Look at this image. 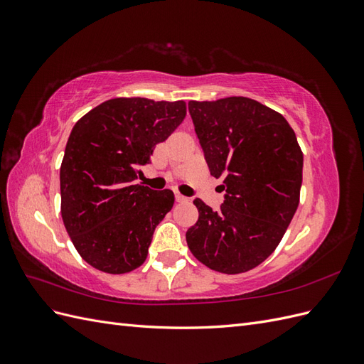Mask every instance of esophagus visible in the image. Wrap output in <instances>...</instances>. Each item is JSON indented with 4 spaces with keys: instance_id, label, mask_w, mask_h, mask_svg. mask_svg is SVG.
<instances>
[{
    "instance_id": "1",
    "label": "esophagus",
    "mask_w": 364,
    "mask_h": 364,
    "mask_svg": "<svg viewBox=\"0 0 364 364\" xmlns=\"http://www.w3.org/2000/svg\"><path fill=\"white\" fill-rule=\"evenodd\" d=\"M176 202H188V197H185V196H182V194H179V193H176Z\"/></svg>"
}]
</instances>
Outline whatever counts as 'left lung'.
Wrapping results in <instances>:
<instances>
[{
    "mask_svg": "<svg viewBox=\"0 0 364 364\" xmlns=\"http://www.w3.org/2000/svg\"><path fill=\"white\" fill-rule=\"evenodd\" d=\"M208 167L222 179L225 202L213 211L200 199L186 230L193 255L206 267L237 274L272 255L299 205L304 155L279 112L247 97L190 102Z\"/></svg>",
    "mask_w": 364,
    "mask_h": 364,
    "instance_id": "left-lung-1",
    "label": "left lung"
}]
</instances>
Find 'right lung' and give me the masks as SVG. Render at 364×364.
Returning a JSON list of instances; mask_svg holds the SVG:
<instances>
[{
  "instance_id": "obj_1",
  "label": "right lung",
  "mask_w": 364,
  "mask_h": 364,
  "mask_svg": "<svg viewBox=\"0 0 364 364\" xmlns=\"http://www.w3.org/2000/svg\"><path fill=\"white\" fill-rule=\"evenodd\" d=\"M185 115L182 100L119 97L73 127L60 165V213L74 247L94 269L123 274L146 261L174 194L132 182Z\"/></svg>"
}]
</instances>
